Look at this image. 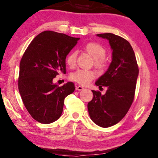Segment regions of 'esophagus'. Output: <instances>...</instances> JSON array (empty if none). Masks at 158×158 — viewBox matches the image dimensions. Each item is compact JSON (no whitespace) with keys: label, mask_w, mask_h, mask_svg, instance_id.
I'll use <instances>...</instances> for the list:
<instances>
[{"label":"esophagus","mask_w":158,"mask_h":158,"mask_svg":"<svg viewBox=\"0 0 158 158\" xmlns=\"http://www.w3.org/2000/svg\"><path fill=\"white\" fill-rule=\"evenodd\" d=\"M76 89L78 91H81L82 89H84V87L82 86H76Z\"/></svg>","instance_id":"obj_1"}]
</instances>
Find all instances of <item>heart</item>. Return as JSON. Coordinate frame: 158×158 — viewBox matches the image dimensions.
Segmentation results:
<instances>
[{
    "label": "heart",
    "instance_id": "1",
    "mask_svg": "<svg viewBox=\"0 0 158 158\" xmlns=\"http://www.w3.org/2000/svg\"><path fill=\"white\" fill-rule=\"evenodd\" d=\"M84 50L94 59V65L97 68L102 69L106 66V60L104 56L106 55V49L104 46L97 42H89L84 46ZM77 53L72 52L67 55L66 62L68 66H74L76 63ZM95 77V73L92 70L78 69L73 72L70 76L72 81H76L81 85H86Z\"/></svg>",
    "mask_w": 158,
    "mask_h": 158
}]
</instances>
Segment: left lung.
Returning <instances> with one entry per match:
<instances>
[{
    "label": "left lung",
    "mask_w": 158,
    "mask_h": 158,
    "mask_svg": "<svg viewBox=\"0 0 158 158\" xmlns=\"http://www.w3.org/2000/svg\"><path fill=\"white\" fill-rule=\"evenodd\" d=\"M97 35L109 41L112 60L107 71L95 82L99 87L107 86L105 94L92 90L93 99L87 107L95 124L109 127L118 123L130 110L134 100L139 69L134 51L127 40L110 33Z\"/></svg>",
    "instance_id": "obj_1"
}]
</instances>
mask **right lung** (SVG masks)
<instances>
[{"instance_id":"1","label":"right lung","mask_w":158,"mask_h":158,"mask_svg":"<svg viewBox=\"0 0 158 158\" xmlns=\"http://www.w3.org/2000/svg\"><path fill=\"white\" fill-rule=\"evenodd\" d=\"M79 38L45 31L35 36L20 62L19 93L26 110L35 120L50 124L63 112L64 99L74 92V84L53 83L59 73L66 74V58Z\"/></svg>"}]
</instances>
